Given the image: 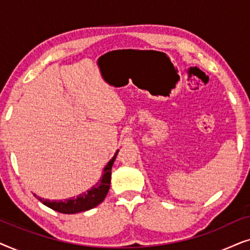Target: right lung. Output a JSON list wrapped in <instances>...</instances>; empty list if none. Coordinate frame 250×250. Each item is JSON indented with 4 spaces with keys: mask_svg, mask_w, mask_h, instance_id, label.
<instances>
[{
    "mask_svg": "<svg viewBox=\"0 0 250 250\" xmlns=\"http://www.w3.org/2000/svg\"><path fill=\"white\" fill-rule=\"evenodd\" d=\"M118 151L115 153V156L112 157V159L107 164V166L104 169V175H102L101 180L95 184L94 187H92L90 190H87L86 192H83L80 196L73 197L70 199L66 200H47L42 199V198L37 197L36 198L40 201L45 205V206L50 207L51 209L59 211L62 214H76L81 213V211H85L88 209H92L95 206H98L99 204H101L104 200L105 196H107L109 188H110V179H111V167L114 164L116 157H117Z\"/></svg>",
    "mask_w": 250,
    "mask_h": 250,
    "instance_id": "right-lung-1",
    "label": "right lung"
}]
</instances>
